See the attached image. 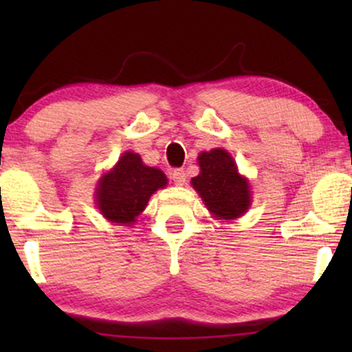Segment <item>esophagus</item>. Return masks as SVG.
Wrapping results in <instances>:
<instances>
[{
    "instance_id": "1",
    "label": "esophagus",
    "mask_w": 352,
    "mask_h": 352,
    "mask_svg": "<svg viewBox=\"0 0 352 352\" xmlns=\"http://www.w3.org/2000/svg\"><path fill=\"white\" fill-rule=\"evenodd\" d=\"M171 179L175 181L176 186H184L187 181L186 171L182 170V168H176V170H173V173H171Z\"/></svg>"
}]
</instances>
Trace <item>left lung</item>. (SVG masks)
I'll return each instance as SVG.
<instances>
[{
    "label": "left lung",
    "mask_w": 352,
    "mask_h": 352,
    "mask_svg": "<svg viewBox=\"0 0 352 352\" xmlns=\"http://www.w3.org/2000/svg\"><path fill=\"white\" fill-rule=\"evenodd\" d=\"M200 175L192 179L205 205L214 216L234 219L250 206L247 179L239 175L232 157L223 148H213L199 155Z\"/></svg>",
    "instance_id": "8db88e82"
}]
</instances>
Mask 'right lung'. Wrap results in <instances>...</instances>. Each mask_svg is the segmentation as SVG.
Listing matches in <instances>:
<instances>
[{"label": "right lung", "mask_w": 352, "mask_h": 352, "mask_svg": "<svg viewBox=\"0 0 352 352\" xmlns=\"http://www.w3.org/2000/svg\"><path fill=\"white\" fill-rule=\"evenodd\" d=\"M165 186L166 176L160 170L144 165L138 153L126 152L117 166L102 176L96 201L109 221L131 224L153 192Z\"/></svg>", "instance_id": "1"}]
</instances>
